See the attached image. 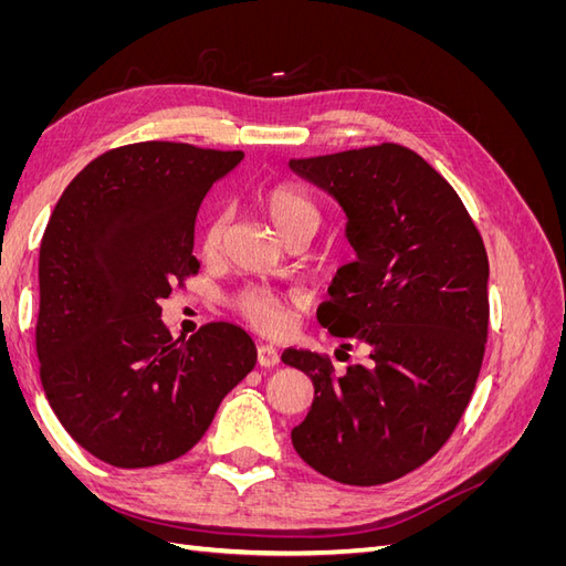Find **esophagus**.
Instances as JSON below:
<instances>
[{
  "instance_id": "esophagus-1",
  "label": "esophagus",
  "mask_w": 566,
  "mask_h": 566,
  "mask_svg": "<svg viewBox=\"0 0 566 566\" xmlns=\"http://www.w3.org/2000/svg\"><path fill=\"white\" fill-rule=\"evenodd\" d=\"M279 361H281V356H279L276 347H271V345H260V347H256V364H260V366L273 368Z\"/></svg>"
}]
</instances>
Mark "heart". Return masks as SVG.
I'll return each mask as SVG.
<instances>
[{"mask_svg": "<svg viewBox=\"0 0 566 566\" xmlns=\"http://www.w3.org/2000/svg\"><path fill=\"white\" fill-rule=\"evenodd\" d=\"M260 208L271 219L276 231L290 241V238L306 235L312 238L321 227L318 202L304 191L302 186L281 181L273 184L260 193ZM229 233V212L217 210L202 229V252L214 256L224 248ZM297 295H285L266 285H248L233 295V310L248 321L252 328L262 333H281L287 325V316L293 306H297Z\"/></svg>", "mask_w": 566, "mask_h": 566, "instance_id": "heart-1", "label": "heart"}]
</instances>
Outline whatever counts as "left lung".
<instances>
[{"mask_svg":"<svg viewBox=\"0 0 566 566\" xmlns=\"http://www.w3.org/2000/svg\"><path fill=\"white\" fill-rule=\"evenodd\" d=\"M347 214L356 260L342 266L318 323L361 342L368 366L335 375L328 356L285 349L314 382L293 447L316 472L352 486L424 465L470 403L489 335V256L465 205L416 150L380 144L290 160Z\"/></svg>","mask_w":566,"mask_h":566,"instance_id":"8db88e82","label":"left lung"}]
</instances>
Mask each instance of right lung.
Returning a JSON list of instances; mask_svg holds the SVG:
<instances>
[{
	"label": "right lung",
	"instance_id": "right-lung-1",
	"mask_svg": "<svg viewBox=\"0 0 566 566\" xmlns=\"http://www.w3.org/2000/svg\"><path fill=\"white\" fill-rule=\"evenodd\" d=\"M243 150L113 148L67 184L40 248V378L82 449L115 468L191 451L256 364L252 337L208 323L175 339L160 300L198 273L196 217Z\"/></svg>",
	"mask_w": 566,
	"mask_h": 566
}]
</instances>
